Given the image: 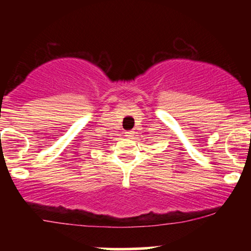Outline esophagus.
Listing matches in <instances>:
<instances>
[{"label":"esophagus","instance_id":"1","mask_svg":"<svg viewBox=\"0 0 251 251\" xmlns=\"http://www.w3.org/2000/svg\"><path fill=\"white\" fill-rule=\"evenodd\" d=\"M134 134H135L134 131H129V132H127V133H126V135H127V137H133Z\"/></svg>","mask_w":251,"mask_h":251}]
</instances>
